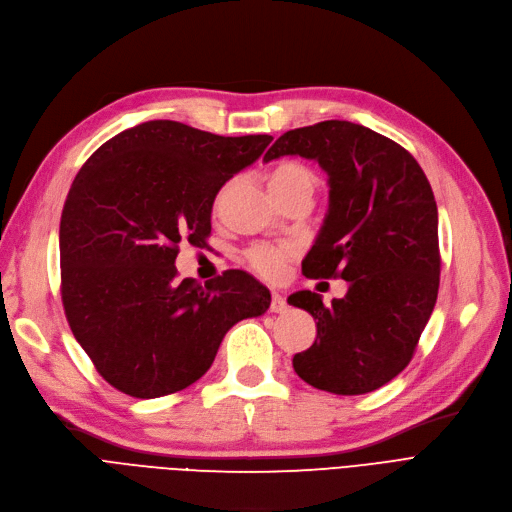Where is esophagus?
<instances>
[{
	"instance_id": "esophagus-1",
	"label": "esophagus",
	"mask_w": 512,
	"mask_h": 512,
	"mask_svg": "<svg viewBox=\"0 0 512 512\" xmlns=\"http://www.w3.org/2000/svg\"><path fill=\"white\" fill-rule=\"evenodd\" d=\"M285 309H288V302H285V298L279 294V292H273L271 294V313H285Z\"/></svg>"
}]
</instances>
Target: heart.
<instances>
[{
	"label": "heart",
	"instance_id": "b5f03b06",
	"mask_svg": "<svg viewBox=\"0 0 512 512\" xmlns=\"http://www.w3.org/2000/svg\"><path fill=\"white\" fill-rule=\"evenodd\" d=\"M315 187H317L315 174L296 161H283L269 172V189L277 201L294 197V195H304L313 199ZM294 254L296 252L292 245L254 243L245 250L243 258L258 277L277 281L285 271V264L294 258Z\"/></svg>",
	"mask_w": 512,
	"mask_h": 512
}]
</instances>
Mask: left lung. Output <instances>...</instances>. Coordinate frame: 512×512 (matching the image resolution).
<instances>
[{
	"mask_svg": "<svg viewBox=\"0 0 512 512\" xmlns=\"http://www.w3.org/2000/svg\"><path fill=\"white\" fill-rule=\"evenodd\" d=\"M317 159L330 176V212L302 262L309 279H344L349 292L323 304L309 290L288 298L317 321L296 374L319 391L363 395L412 361L441 273L437 201L420 163L395 140L327 119L281 134L264 161Z\"/></svg>",
	"mask_w": 512,
	"mask_h": 512,
	"instance_id": "8db88e82",
	"label": "left lung"
}]
</instances>
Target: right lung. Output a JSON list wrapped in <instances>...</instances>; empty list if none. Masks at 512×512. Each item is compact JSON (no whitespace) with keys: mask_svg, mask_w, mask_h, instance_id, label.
Wrapping results in <instances>:
<instances>
[{"mask_svg":"<svg viewBox=\"0 0 512 512\" xmlns=\"http://www.w3.org/2000/svg\"><path fill=\"white\" fill-rule=\"evenodd\" d=\"M273 136H218L170 119L124 130L81 166L60 216V296L96 372L136 399L210 370L231 327L269 309L252 275L178 281V243L212 231L218 191Z\"/></svg>","mask_w":512,"mask_h":512,"instance_id":"1","label":"right lung"}]
</instances>
